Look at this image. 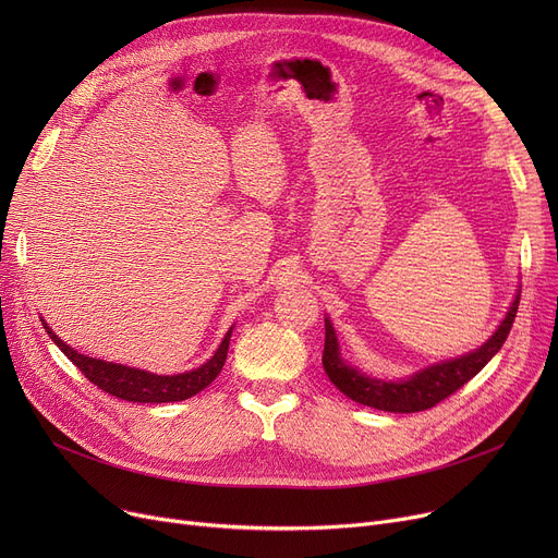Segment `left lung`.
<instances>
[{
    "instance_id": "8db88e82",
    "label": "left lung",
    "mask_w": 558,
    "mask_h": 558,
    "mask_svg": "<svg viewBox=\"0 0 558 558\" xmlns=\"http://www.w3.org/2000/svg\"><path fill=\"white\" fill-rule=\"evenodd\" d=\"M520 303V289L515 291V299L500 320L497 330L475 350L452 360H444L429 364L414 375L385 379L362 373L357 366L348 364L341 357L339 339L335 332L332 320L326 316V345H324V368L330 377V383L350 400L360 404L379 409V412H393V414H414L423 409L434 407L436 402L446 400L457 389H461L468 379H473L493 357L497 350L509 337L513 326V318Z\"/></svg>"
}]
</instances>
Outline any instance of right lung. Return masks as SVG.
<instances>
[{
	"mask_svg": "<svg viewBox=\"0 0 558 558\" xmlns=\"http://www.w3.org/2000/svg\"><path fill=\"white\" fill-rule=\"evenodd\" d=\"M40 320H43L47 335L51 337V341L61 348V353L87 379H90L95 387L104 389L106 393H110L114 398L129 400V402H179V400H187V398L196 396L198 391H203L210 383H215V377L221 373L226 357H228L232 328H234L232 326L226 332L223 341L215 350V355L205 364H201L198 368L175 373V375H158V373H149L144 368H133L126 364H114V362L81 355L78 350H74L72 345H68L61 337H58L49 328V324H45L43 316H40Z\"/></svg>",
	"mask_w": 558,
	"mask_h": 558,
	"instance_id": "1",
	"label": "right lung"
}]
</instances>
